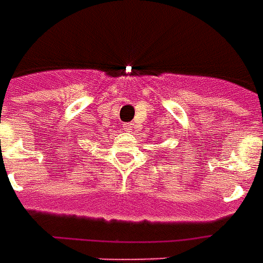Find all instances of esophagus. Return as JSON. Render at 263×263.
I'll use <instances>...</instances> for the list:
<instances>
[{"instance_id":"obj_1","label":"esophagus","mask_w":263,"mask_h":263,"mask_svg":"<svg viewBox=\"0 0 263 263\" xmlns=\"http://www.w3.org/2000/svg\"><path fill=\"white\" fill-rule=\"evenodd\" d=\"M123 127H124V130H127V132H130V130H133V128L136 127L135 123H126V124H123Z\"/></svg>"}]
</instances>
